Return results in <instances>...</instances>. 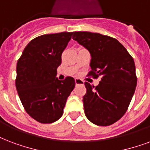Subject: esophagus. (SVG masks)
Segmentation results:
<instances>
[{"mask_svg": "<svg viewBox=\"0 0 150 150\" xmlns=\"http://www.w3.org/2000/svg\"><path fill=\"white\" fill-rule=\"evenodd\" d=\"M75 82L76 85H79V84H83L84 83L83 80L80 79H75Z\"/></svg>", "mask_w": 150, "mask_h": 150, "instance_id": "1", "label": "esophagus"}]
</instances>
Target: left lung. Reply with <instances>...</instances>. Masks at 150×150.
Here are the masks:
<instances>
[{"instance_id":"obj_1","label":"left lung","mask_w":150,"mask_h":150,"mask_svg":"<svg viewBox=\"0 0 150 150\" xmlns=\"http://www.w3.org/2000/svg\"><path fill=\"white\" fill-rule=\"evenodd\" d=\"M77 41L91 55L88 76L100 82L96 87L86 82L83 96L85 115L98 126H109L118 121L128 108L137 85L134 61L116 38L98 33L73 32Z\"/></svg>"}]
</instances>
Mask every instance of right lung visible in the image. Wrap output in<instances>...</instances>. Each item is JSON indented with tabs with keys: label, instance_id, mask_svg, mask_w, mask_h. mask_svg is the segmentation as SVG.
<instances>
[{
	"label": "right lung",
	"instance_id": "obj_1",
	"mask_svg": "<svg viewBox=\"0 0 150 150\" xmlns=\"http://www.w3.org/2000/svg\"><path fill=\"white\" fill-rule=\"evenodd\" d=\"M73 32L44 34L28 43L17 62L16 86L23 108L42 123L62 116L68 96L75 88L72 77L57 78L61 55Z\"/></svg>",
	"mask_w": 150,
	"mask_h": 150
}]
</instances>
